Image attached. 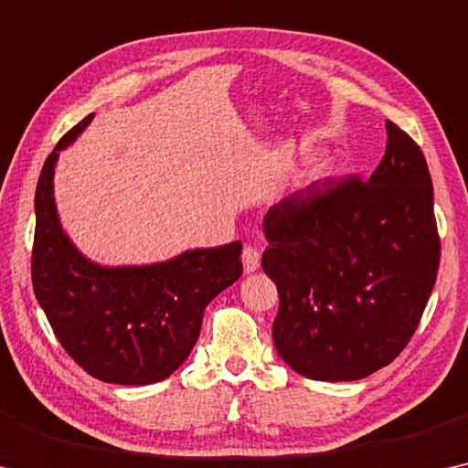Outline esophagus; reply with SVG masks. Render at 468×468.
Listing matches in <instances>:
<instances>
[{
  "label": "esophagus",
  "instance_id": "esophagus-1",
  "mask_svg": "<svg viewBox=\"0 0 468 468\" xmlns=\"http://www.w3.org/2000/svg\"><path fill=\"white\" fill-rule=\"evenodd\" d=\"M242 265L247 274H253V271L259 270V265H261V255H259V250L255 247L242 249Z\"/></svg>",
  "mask_w": 468,
  "mask_h": 468
}]
</instances>
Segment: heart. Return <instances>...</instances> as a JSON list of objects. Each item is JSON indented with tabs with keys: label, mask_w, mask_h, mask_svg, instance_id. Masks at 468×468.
<instances>
[{
	"label": "heart",
	"mask_w": 468,
	"mask_h": 468,
	"mask_svg": "<svg viewBox=\"0 0 468 468\" xmlns=\"http://www.w3.org/2000/svg\"><path fill=\"white\" fill-rule=\"evenodd\" d=\"M320 167H322V169H324V167H326V163H322V165H320Z\"/></svg>",
	"instance_id": "obj_1"
}]
</instances>
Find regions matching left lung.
I'll return each mask as SVG.
<instances>
[{
    "label": "left lung",
    "instance_id": "left-lung-1",
    "mask_svg": "<svg viewBox=\"0 0 468 468\" xmlns=\"http://www.w3.org/2000/svg\"><path fill=\"white\" fill-rule=\"evenodd\" d=\"M368 182L312 184L263 219V271L280 307L278 356L301 377L357 380L412 339L440 268L433 182L422 150L387 121Z\"/></svg>",
    "mask_w": 468,
    "mask_h": 468
}]
</instances>
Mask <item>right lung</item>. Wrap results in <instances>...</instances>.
<instances>
[{
  "label": "right lung",
  "mask_w": 468,
  "mask_h": 468,
  "mask_svg": "<svg viewBox=\"0 0 468 468\" xmlns=\"http://www.w3.org/2000/svg\"><path fill=\"white\" fill-rule=\"evenodd\" d=\"M88 114L56 144L35 190L33 291L67 354L93 378L153 385L184 364L205 307L242 274V244L184 250L150 265L93 263L60 226L54 200L58 153L91 123Z\"/></svg>",
  "instance_id": "1"
}]
</instances>
